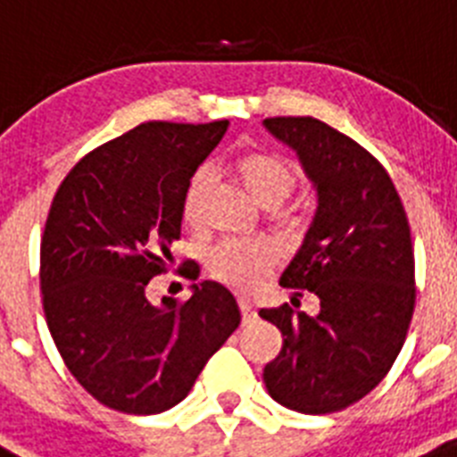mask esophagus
<instances>
[{
	"label": "esophagus",
	"instance_id": "34e87169",
	"mask_svg": "<svg viewBox=\"0 0 457 457\" xmlns=\"http://www.w3.org/2000/svg\"><path fill=\"white\" fill-rule=\"evenodd\" d=\"M239 309H241V318H244V323H253L255 320V309L248 300H239Z\"/></svg>",
	"mask_w": 457,
	"mask_h": 457
}]
</instances>
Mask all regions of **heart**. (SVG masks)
Instances as JSON below:
<instances>
[{
    "instance_id": "obj_1",
    "label": "heart",
    "mask_w": 457,
    "mask_h": 457,
    "mask_svg": "<svg viewBox=\"0 0 457 457\" xmlns=\"http://www.w3.org/2000/svg\"><path fill=\"white\" fill-rule=\"evenodd\" d=\"M235 171L244 183L251 197L262 206H278L290 197L297 186V174L290 164L271 153H251L239 157L235 162ZM209 167H199L183 195V218L190 225H199L204 216V199L211 190ZM278 264V248L270 241H246L228 239L220 241L209 253V270L218 281L228 283L237 290H253L262 283V278Z\"/></svg>"
}]
</instances>
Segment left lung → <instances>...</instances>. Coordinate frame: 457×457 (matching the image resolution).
<instances>
[{
	"mask_svg": "<svg viewBox=\"0 0 457 457\" xmlns=\"http://www.w3.org/2000/svg\"><path fill=\"white\" fill-rule=\"evenodd\" d=\"M318 195L316 216L281 286L313 293L318 316L262 309L281 329V353L264 367L278 404L335 413L377 388L400 355L416 304L413 244L402 199L377 157L309 116L267 118Z\"/></svg>",
	"mask_w": 457,
	"mask_h": 457,
	"instance_id": "8db88e82",
	"label": "left lung"
}]
</instances>
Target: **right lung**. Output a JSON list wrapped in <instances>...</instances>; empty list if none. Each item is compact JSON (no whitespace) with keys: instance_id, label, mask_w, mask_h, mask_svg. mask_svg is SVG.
I'll return each instance as SVG.
<instances>
[{"instance_id":"add662e5","label":"right lung","mask_w":457,"mask_h":457,"mask_svg":"<svg viewBox=\"0 0 457 457\" xmlns=\"http://www.w3.org/2000/svg\"><path fill=\"white\" fill-rule=\"evenodd\" d=\"M228 125L141 122L79 160L53 197L41 237L46 323L67 370L113 411L179 404L241 323L216 281L195 283L186 302L145 297L181 237L187 181Z\"/></svg>"}]
</instances>
